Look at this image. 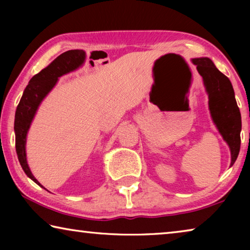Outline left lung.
<instances>
[{
	"label": "left lung",
	"instance_id": "8db88e82",
	"mask_svg": "<svg viewBox=\"0 0 250 250\" xmlns=\"http://www.w3.org/2000/svg\"><path fill=\"white\" fill-rule=\"evenodd\" d=\"M192 62L196 65L198 73L203 77L204 86L208 94L211 119L229 146L231 156L230 166H232L240 150L242 117L236 103L231 83L216 68L209 58H194Z\"/></svg>",
	"mask_w": 250,
	"mask_h": 250
}]
</instances>
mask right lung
<instances>
[{
	"mask_svg": "<svg viewBox=\"0 0 250 250\" xmlns=\"http://www.w3.org/2000/svg\"><path fill=\"white\" fill-rule=\"evenodd\" d=\"M84 58H86V53L82 49L68 50V52L59 55L46 68L33 76V78L29 80L28 84L25 88L22 98L16 108L14 121L16 153H18L20 164L25 174L40 186L42 185L32 174L26 160L25 146H26L28 129L41 103L55 87L58 78L77 69L83 64Z\"/></svg>",
	"mask_w": 250,
	"mask_h": 250,
	"instance_id": "add662e5",
	"label": "right lung"
}]
</instances>
